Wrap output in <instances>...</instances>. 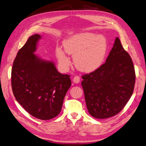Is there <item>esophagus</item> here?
I'll return each instance as SVG.
<instances>
[{"label": "esophagus", "instance_id": "obj_1", "mask_svg": "<svg viewBox=\"0 0 146 146\" xmlns=\"http://www.w3.org/2000/svg\"><path fill=\"white\" fill-rule=\"evenodd\" d=\"M73 81L74 83L75 84H78L80 82V78L78 76H74L73 79Z\"/></svg>", "mask_w": 146, "mask_h": 146}]
</instances>
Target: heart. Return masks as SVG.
Returning <instances> with one entry per match:
<instances>
[{"instance_id":"obj_1","label":"heart","mask_w":146,"mask_h":146,"mask_svg":"<svg viewBox=\"0 0 146 146\" xmlns=\"http://www.w3.org/2000/svg\"><path fill=\"white\" fill-rule=\"evenodd\" d=\"M65 51L73 56L75 66L84 72H92L100 68L108 49L106 37L90 32L82 33L68 37L64 42ZM56 56L61 66L67 68L71 64L67 54L58 48Z\"/></svg>"}]
</instances>
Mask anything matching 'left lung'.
I'll return each mask as SVG.
<instances>
[{"mask_svg": "<svg viewBox=\"0 0 146 146\" xmlns=\"http://www.w3.org/2000/svg\"><path fill=\"white\" fill-rule=\"evenodd\" d=\"M82 78L86 106L93 117L106 119L123 110L132 95L135 72L132 60L118 37L106 62Z\"/></svg>", "mask_w": 146, "mask_h": 146, "instance_id": "obj_1", "label": "left lung"}]
</instances>
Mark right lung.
Listing matches in <instances>:
<instances>
[{"label":"right lung","mask_w":146,"mask_h":146,"mask_svg":"<svg viewBox=\"0 0 146 146\" xmlns=\"http://www.w3.org/2000/svg\"><path fill=\"white\" fill-rule=\"evenodd\" d=\"M39 35L30 36L19 50L11 70L12 90L16 101L36 118L49 120L57 116L72 85L68 74L58 72L52 61L35 54Z\"/></svg>","instance_id":"right-lung-1"}]
</instances>
